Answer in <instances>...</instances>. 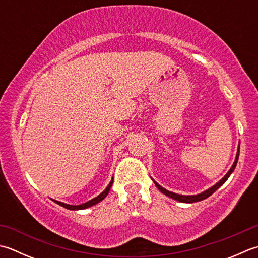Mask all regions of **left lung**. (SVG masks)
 <instances>
[{
  "label": "left lung",
  "instance_id": "obj_1",
  "mask_svg": "<svg viewBox=\"0 0 258 258\" xmlns=\"http://www.w3.org/2000/svg\"><path fill=\"white\" fill-rule=\"evenodd\" d=\"M238 158H239V145H238V150H237V154H236L235 162H234L233 166H231V168H230V170L228 171V172H227V174L224 176L223 179H221V180L219 181V182H217L215 185L211 186V188H209L208 190H206V191H204V192H201V194H199V195H195V196L178 195V194L171 192V191H169V190H166V189L162 188V186H161L159 183H156L154 180H153V182H154V184L156 185V188H158V189L161 191V192L164 194L165 196L170 197V198H172V199H174V200H176V201H180V203H185V204H192V203H197V201H201V200H204V199H206V198H208L209 196L213 195L217 189L220 188V186L223 185V184L226 182L227 179H228L229 176H230V174L234 172V170H235L236 165H237V162H238Z\"/></svg>",
  "mask_w": 258,
  "mask_h": 258
}]
</instances>
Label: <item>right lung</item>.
Listing matches in <instances>:
<instances>
[{
    "label": "right lung",
    "mask_w": 258,
    "mask_h": 258,
    "mask_svg": "<svg viewBox=\"0 0 258 258\" xmlns=\"http://www.w3.org/2000/svg\"><path fill=\"white\" fill-rule=\"evenodd\" d=\"M113 181H114V179H112V181H110L109 184L107 185V188H106V189L103 191L102 194H100L99 196L96 197V198H94V199H92V200L87 201V203H85V204L78 205V206H73V205H67V204L60 203V201H55V200H53V201H54L55 204H58L59 206H61V207H63V208H66V209H69V210H82V209L89 208V207H92V206H94V205H96V204H98V203H100V201H102L103 199H105V197L108 195L110 188H112Z\"/></svg>",
    "instance_id": "obj_1"
}]
</instances>
